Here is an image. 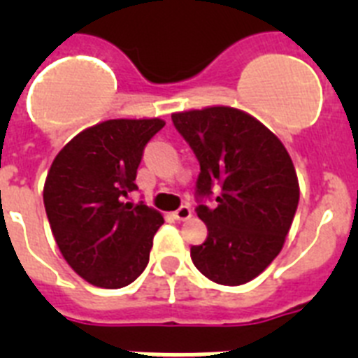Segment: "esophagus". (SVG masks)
<instances>
[{
  "label": "esophagus",
  "instance_id": "esophagus-1",
  "mask_svg": "<svg viewBox=\"0 0 358 358\" xmlns=\"http://www.w3.org/2000/svg\"><path fill=\"white\" fill-rule=\"evenodd\" d=\"M173 217L177 220H188V218H192V210H189V206H181L177 211H173Z\"/></svg>",
  "mask_w": 358,
  "mask_h": 358
}]
</instances>
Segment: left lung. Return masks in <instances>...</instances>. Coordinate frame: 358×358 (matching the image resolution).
I'll return each mask as SVG.
<instances>
[{"instance_id": "left-lung-1", "label": "left lung", "mask_w": 358, "mask_h": 358, "mask_svg": "<svg viewBox=\"0 0 358 358\" xmlns=\"http://www.w3.org/2000/svg\"><path fill=\"white\" fill-rule=\"evenodd\" d=\"M195 152L197 194L220 186L217 206L199 204L208 238L189 249L208 280L236 287L255 280L280 255L299 202V182L278 136L245 110L227 106L173 113Z\"/></svg>"}]
</instances>
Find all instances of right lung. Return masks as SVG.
<instances>
[{"label":"right lung","instance_id":"right-lung-1","mask_svg":"<svg viewBox=\"0 0 358 358\" xmlns=\"http://www.w3.org/2000/svg\"><path fill=\"white\" fill-rule=\"evenodd\" d=\"M161 118L107 120L78 132L53 159L43 199L69 267L100 289H122L145 271L163 215L125 202L138 189L143 148Z\"/></svg>","mask_w":358,"mask_h":358}]
</instances>
